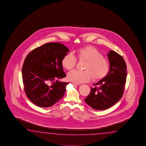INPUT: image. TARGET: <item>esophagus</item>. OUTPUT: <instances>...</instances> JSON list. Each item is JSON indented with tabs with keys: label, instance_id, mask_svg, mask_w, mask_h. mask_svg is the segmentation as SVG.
I'll list each match as a JSON object with an SVG mask.
<instances>
[{
	"label": "esophagus",
	"instance_id": "34e87169",
	"mask_svg": "<svg viewBox=\"0 0 146 146\" xmlns=\"http://www.w3.org/2000/svg\"><path fill=\"white\" fill-rule=\"evenodd\" d=\"M72 84H76V85H79V84L76 83V82H72Z\"/></svg>",
	"mask_w": 146,
	"mask_h": 146
}]
</instances>
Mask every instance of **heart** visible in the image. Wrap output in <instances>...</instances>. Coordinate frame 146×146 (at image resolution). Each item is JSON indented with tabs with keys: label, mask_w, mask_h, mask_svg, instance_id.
<instances>
[{
	"label": "heart",
	"mask_w": 146,
	"mask_h": 146,
	"mask_svg": "<svg viewBox=\"0 0 146 146\" xmlns=\"http://www.w3.org/2000/svg\"><path fill=\"white\" fill-rule=\"evenodd\" d=\"M77 58L79 60L86 62L84 66V70H74L69 72L67 77L69 80L82 83L88 82L92 78L94 80H98L105 77L109 72L108 60L94 47L88 46L78 50ZM77 62L76 57L72 53L66 54L62 60V66L68 70L74 68Z\"/></svg>",
	"instance_id": "1"
}]
</instances>
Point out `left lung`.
<instances>
[{
  "label": "left lung",
  "mask_w": 146,
  "mask_h": 146,
  "mask_svg": "<svg viewBox=\"0 0 146 146\" xmlns=\"http://www.w3.org/2000/svg\"><path fill=\"white\" fill-rule=\"evenodd\" d=\"M110 64L108 74L94 84L85 102L98 110L109 109L121 99L126 81V62L122 56L113 50L108 54Z\"/></svg>",
  "instance_id": "1"
}]
</instances>
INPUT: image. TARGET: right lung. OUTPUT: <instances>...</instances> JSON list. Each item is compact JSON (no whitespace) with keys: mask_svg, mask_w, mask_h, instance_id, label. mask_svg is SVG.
Returning <instances> with one entry per match:
<instances>
[{"mask_svg":"<svg viewBox=\"0 0 146 146\" xmlns=\"http://www.w3.org/2000/svg\"><path fill=\"white\" fill-rule=\"evenodd\" d=\"M69 52L60 43H47L28 54L22 66L24 90L32 102L41 108L53 106L62 99L69 82L56 79L65 77L62 60Z\"/></svg>","mask_w":146,"mask_h":146,"instance_id":"1","label":"right lung"}]
</instances>
